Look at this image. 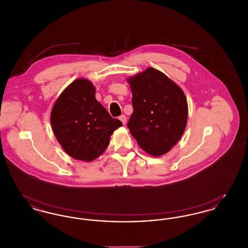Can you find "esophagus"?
<instances>
[{"instance_id": "obj_1", "label": "esophagus", "mask_w": 248, "mask_h": 248, "mask_svg": "<svg viewBox=\"0 0 248 248\" xmlns=\"http://www.w3.org/2000/svg\"><path fill=\"white\" fill-rule=\"evenodd\" d=\"M119 119H120V121L123 123V124H126V116H125L124 114H122V115L119 117Z\"/></svg>"}]
</instances>
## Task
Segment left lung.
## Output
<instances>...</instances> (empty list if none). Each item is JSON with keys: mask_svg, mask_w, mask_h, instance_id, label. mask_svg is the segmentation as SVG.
<instances>
[{"mask_svg": "<svg viewBox=\"0 0 248 248\" xmlns=\"http://www.w3.org/2000/svg\"><path fill=\"white\" fill-rule=\"evenodd\" d=\"M133 113L127 127L142 150L154 156L166 154L180 140L188 119L183 91L154 68L128 79Z\"/></svg>", "mask_w": 248, "mask_h": 248, "instance_id": "obj_1", "label": "left lung"}]
</instances>
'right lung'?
I'll return each mask as SVG.
<instances>
[{
  "mask_svg": "<svg viewBox=\"0 0 248 248\" xmlns=\"http://www.w3.org/2000/svg\"><path fill=\"white\" fill-rule=\"evenodd\" d=\"M93 83L77 79L59 95L51 111L53 132L74 159L90 162L105 152L122 122L112 118L95 99Z\"/></svg>",
  "mask_w": 248,
  "mask_h": 248,
  "instance_id": "add662e5",
  "label": "right lung"
}]
</instances>
